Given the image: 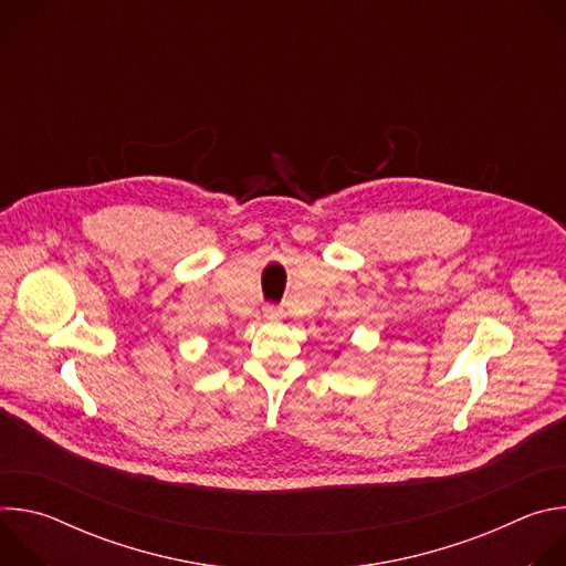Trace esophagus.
Listing matches in <instances>:
<instances>
[{"mask_svg": "<svg viewBox=\"0 0 566 566\" xmlns=\"http://www.w3.org/2000/svg\"><path fill=\"white\" fill-rule=\"evenodd\" d=\"M264 317H266V319H280V317H282V308L269 304V306H264Z\"/></svg>", "mask_w": 566, "mask_h": 566, "instance_id": "34e87169", "label": "esophagus"}]
</instances>
